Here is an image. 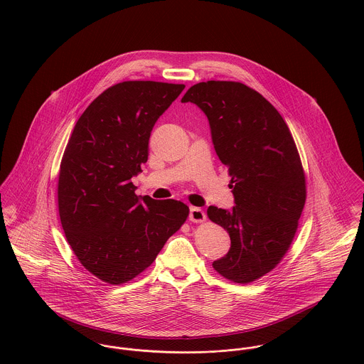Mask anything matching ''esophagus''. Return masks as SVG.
I'll list each match as a JSON object with an SVG mask.
<instances>
[{
  "mask_svg": "<svg viewBox=\"0 0 364 364\" xmlns=\"http://www.w3.org/2000/svg\"><path fill=\"white\" fill-rule=\"evenodd\" d=\"M189 220L193 223H203L206 220V214L202 208H191L189 210Z\"/></svg>",
  "mask_w": 364,
  "mask_h": 364,
  "instance_id": "esophagus-1",
  "label": "esophagus"
}]
</instances>
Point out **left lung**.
<instances>
[{
	"mask_svg": "<svg viewBox=\"0 0 364 364\" xmlns=\"http://www.w3.org/2000/svg\"><path fill=\"white\" fill-rule=\"evenodd\" d=\"M182 102L208 116L214 150L227 165L235 206H210L208 218L227 230L231 248L213 267L247 284L283 259L296 235L307 189L293 136L276 107L235 81L191 87Z\"/></svg>",
	"mask_w": 364,
	"mask_h": 364,
	"instance_id": "left-lung-1",
	"label": "left lung"
}]
</instances>
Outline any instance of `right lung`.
Listing matches in <instances>:
<instances>
[{"label": "right lung", "mask_w": 364, "mask_h": 364, "mask_svg": "<svg viewBox=\"0 0 364 364\" xmlns=\"http://www.w3.org/2000/svg\"><path fill=\"white\" fill-rule=\"evenodd\" d=\"M183 84L124 81L80 116L58 172V214L73 252L94 276L122 284L147 269L189 215L178 200L139 198L132 178L149 159L158 117Z\"/></svg>", "instance_id": "1"}]
</instances>
